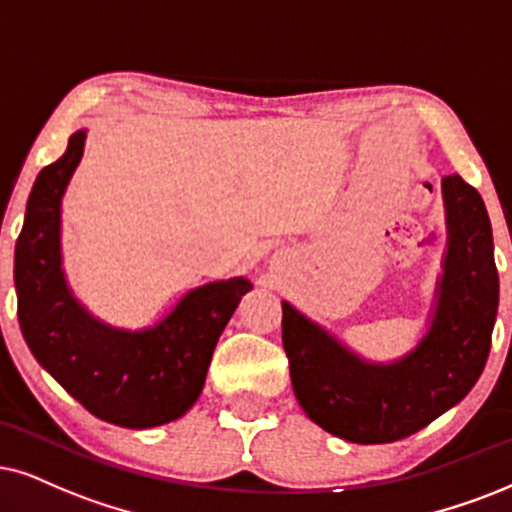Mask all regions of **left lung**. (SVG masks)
Returning <instances> with one entry per match:
<instances>
[{"label": "left lung", "mask_w": 512, "mask_h": 512, "mask_svg": "<svg viewBox=\"0 0 512 512\" xmlns=\"http://www.w3.org/2000/svg\"><path fill=\"white\" fill-rule=\"evenodd\" d=\"M446 245L423 333L404 354L373 361L288 300L283 349L309 418L354 444L397 442L423 430L472 390L487 364L498 312L494 236L480 193L442 179Z\"/></svg>", "instance_id": "left-lung-1"}]
</instances>
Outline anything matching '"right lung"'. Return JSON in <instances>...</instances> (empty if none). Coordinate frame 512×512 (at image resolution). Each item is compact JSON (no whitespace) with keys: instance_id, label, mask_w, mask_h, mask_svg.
I'll list each match as a JSON object with an SVG mask.
<instances>
[{"instance_id":"right-lung-1","label":"right lung","mask_w":512,"mask_h":512,"mask_svg":"<svg viewBox=\"0 0 512 512\" xmlns=\"http://www.w3.org/2000/svg\"><path fill=\"white\" fill-rule=\"evenodd\" d=\"M89 129H77L56 163L32 184L16 243L18 321L30 352L70 397L120 428L172 423L203 392L212 352L252 290L245 276L186 290L153 326L120 328L80 302L63 269V196L80 165Z\"/></svg>"}]
</instances>
